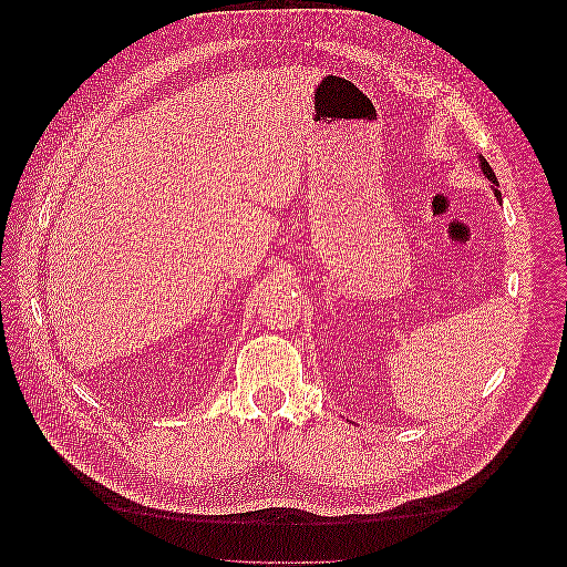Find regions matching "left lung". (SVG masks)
Returning a JSON list of instances; mask_svg holds the SVG:
<instances>
[{
	"label": "left lung",
	"mask_w": 567,
	"mask_h": 567,
	"mask_svg": "<svg viewBox=\"0 0 567 567\" xmlns=\"http://www.w3.org/2000/svg\"><path fill=\"white\" fill-rule=\"evenodd\" d=\"M480 166H482V173H484V177H487V179L494 184V196L501 200V192H498V179H496V175H494L492 166L487 164V158L480 156Z\"/></svg>",
	"instance_id": "left-lung-1"
}]
</instances>
